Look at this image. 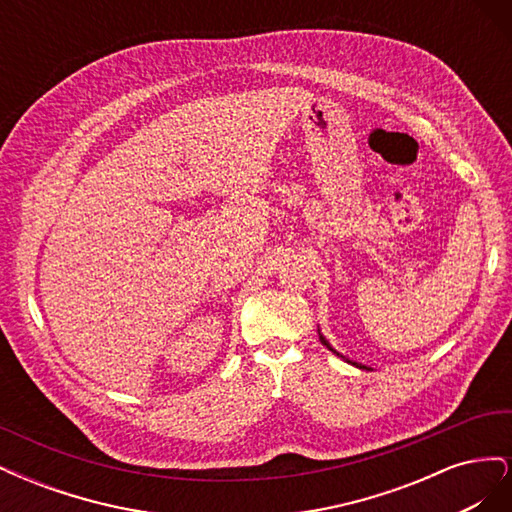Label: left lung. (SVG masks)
<instances>
[{
  "label": "left lung",
  "instance_id": "obj_1",
  "mask_svg": "<svg viewBox=\"0 0 512 512\" xmlns=\"http://www.w3.org/2000/svg\"><path fill=\"white\" fill-rule=\"evenodd\" d=\"M320 339H322V344H324V346H327V348H329V350H333V348H331V346H329V344H327V342H324V337H320ZM356 367H359V365H356Z\"/></svg>",
  "mask_w": 512,
  "mask_h": 512
}]
</instances>
